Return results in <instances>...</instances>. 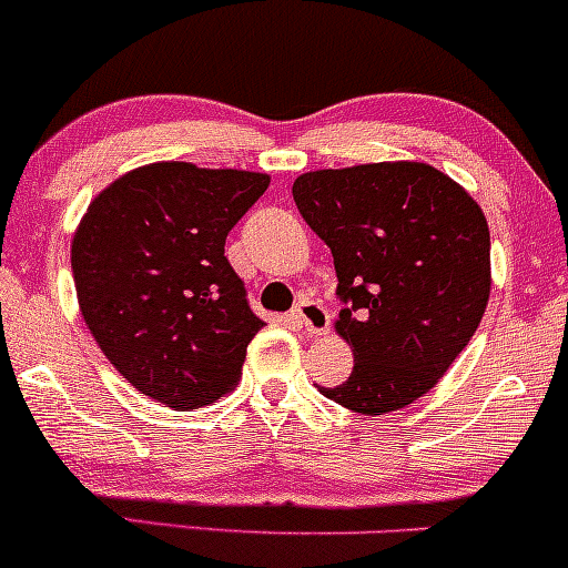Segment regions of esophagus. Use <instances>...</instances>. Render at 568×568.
<instances>
[{"label":"esophagus","instance_id":"obj_1","mask_svg":"<svg viewBox=\"0 0 568 568\" xmlns=\"http://www.w3.org/2000/svg\"><path fill=\"white\" fill-rule=\"evenodd\" d=\"M293 317H296L298 325L306 331V334H325L331 328V315L323 304L317 302H298L296 310H293Z\"/></svg>","mask_w":568,"mask_h":568}]
</instances>
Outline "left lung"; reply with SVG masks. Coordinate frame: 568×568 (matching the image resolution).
Returning <instances> with one entry per match:
<instances>
[{
  "label": "left lung",
  "instance_id": "obj_1",
  "mask_svg": "<svg viewBox=\"0 0 568 568\" xmlns=\"http://www.w3.org/2000/svg\"><path fill=\"white\" fill-rule=\"evenodd\" d=\"M293 200L334 253L336 334L349 379L321 393L366 416L406 408L438 384L480 325L491 237L480 205L427 162L312 171Z\"/></svg>",
  "mask_w": 568,
  "mask_h": 568
}]
</instances>
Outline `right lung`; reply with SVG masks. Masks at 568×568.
I'll return each mask as SVG.
<instances>
[{
	"label": "right lung",
	"instance_id": "right-lung-1",
	"mask_svg": "<svg viewBox=\"0 0 568 568\" xmlns=\"http://www.w3.org/2000/svg\"><path fill=\"white\" fill-rule=\"evenodd\" d=\"M266 186V173L152 162L103 189L77 226L84 323L109 363L168 408L207 406L243 374L264 321L224 243Z\"/></svg>",
	"mask_w": 568,
	"mask_h": 568
}]
</instances>
